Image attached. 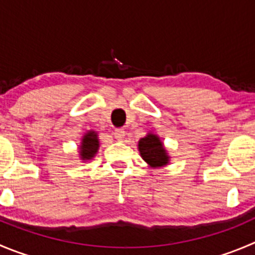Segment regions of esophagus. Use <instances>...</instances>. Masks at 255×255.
<instances>
[{
	"mask_svg": "<svg viewBox=\"0 0 255 255\" xmlns=\"http://www.w3.org/2000/svg\"><path fill=\"white\" fill-rule=\"evenodd\" d=\"M114 136H115L116 140H123L124 136H125V130L124 129H116L114 131Z\"/></svg>",
	"mask_w": 255,
	"mask_h": 255,
	"instance_id": "obj_1",
	"label": "esophagus"
}]
</instances>
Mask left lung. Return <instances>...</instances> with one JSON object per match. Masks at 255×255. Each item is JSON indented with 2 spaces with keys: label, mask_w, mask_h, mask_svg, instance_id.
Returning <instances> with one entry per match:
<instances>
[{
  "label": "left lung",
  "mask_w": 255,
  "mask_h": 255,
  "mask_svg": "<svg viewBox=\"0 0 255 255\" xmlns=\"http://www.w3.org/2000/svg\"><path fill=\"white\" fill-rule=\"evenodd\" d=\"M139 150L142 159L149 164L150 166L166 165L169 161V156L166 155L165 149L162 146V142L160 141L156 135L149 134L145 137L140 139Z\"/></svg>",
  "instance_id": "1"
}]
</instances>
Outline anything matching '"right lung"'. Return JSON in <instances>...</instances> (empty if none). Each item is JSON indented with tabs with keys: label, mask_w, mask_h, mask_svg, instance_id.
<instances>
[{
	"label": "right lung",
	"mask_w": 255,
	"mask_h": 255,
	"mask_svg": "<svg viewBox=\"0 0 255 255\" xmlns=\"http://www.w3.org/2000/svg\"><path fill=\"white\" fill-rule=\"evenodd\" d=\"M80 155H81L82 160H89L94 157L99 149V139L98 135L94 131L87 132L84 136L81 142V147H80Z\"/></svg>",
	"instance_id": "add662e5"
}]
</instances>
